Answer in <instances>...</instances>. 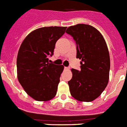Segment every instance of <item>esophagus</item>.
<instances>
[{"mask_svg": "<svg viewBox=\"0 0 127 127\" xmlns=\"http://www.w3.org/2000/svg\"><path fill=\"white\" fill-rule=\"evenodd\" d=\"M65 70H69V67H64Z\"/></svg>", "mask_w": 127, "mask_h": 127, "instance_id": "34e87169", "label": "esophagus"}]
</instances>
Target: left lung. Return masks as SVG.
Returning a JSON list of instances; mask_svg holds the SVG:
<instances>
[{"instance_id": "obj_1", "label": "left lung", "mask_w": 127, "mask_h": 127, "mask_svg": "<svg viewBox=\"0 0 127 127\" xmlns=\"http://www.w3.org/2000/svg\"><path fill=\"white\" fill-rule=\"evenodd\" d=\"M65 32L73 37L76 58L82 60L80 70L72 69V77L68 81L70 94L79 101H93L108 83L110 57L107 44L101 33L89 25L71 26Z\"/></svg>"}]
</instances>
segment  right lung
Listing matches in <instances>:
<instances>
[{
    "label": "right lung",
    "instance_id": "obj_1",
    "mask_svg": "<svg viewBox=\"0 0 127 127\" xmlns=\"http://www.w3.org/2000/svg\"><path fill=\"white\" fill-rule=\"evenodd\" d=\"M66 27H48L33 30L20 46L16 61L18 79L26 93L37 101H47L57 94L64 66L49 62L55 44Z\"/></svg>",
    "mask_w": 127,
    "mask_h": 127
}]
</instances>
